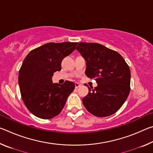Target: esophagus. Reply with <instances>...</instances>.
<instances>
[{"label": "esophagus", "mask_w": 153, "mask_h": 153, "mask_svg": "<svg viewBox=\"0 0 153 153\" xmlns=\"http://www.w3.org/2000/svg\"><path fill=\"white\" fill-rule=\"evenodd\" d=\"M80 86H81V84H79V83L77 82L75 83V87H76V88H79Z\"/></svg>", "instance_id": "1"}]
</instances>
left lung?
I'll return each mask as SVG.
<instances>
[{
  "mask_svg": "<svg viewBox=\"0 0 153 153\" xmlns=\"http://www.w3.org/2000/svg\"><path fill=\"white\" fill-rule=\"evenodd\" d=\"M76 50L86 61L85 74L98 84L94 88L88 87L83 105L97 117L113 115L125 102L130 91L129 66L117 52L100 44L79 42Z\"/></svg>",
  "mask_w": 153,
  "mask_h": 153,
  "instance_id": "obj_1",
  "label": "left lung"
}]
</instances>
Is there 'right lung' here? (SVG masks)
<instances>
[{"label":"right lung","instance_id":"add662e5","mask_svg":"<svg viewBox=\"0 0 153 153\" xmlns=\"http://www.w3.org/2000/svg\"><path fill=\"white\" fill-rule=\"evenodd\" d=\"M77 42H50L31 51L19 71V86L23 101L36 117L48 120L58 115L75 84L53 83L52 77L61 71L62 60L73 52Z\"/></svg>","mask_w":153,"mask_h":153}]
</instances>
